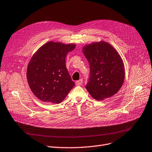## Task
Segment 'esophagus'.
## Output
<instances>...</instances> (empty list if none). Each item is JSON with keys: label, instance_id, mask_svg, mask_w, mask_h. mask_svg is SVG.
Wrapping results in <instances>:
<instances>
[{"label": "esophagus", "instance_id": "esophagus-1", "mask_svg": "<svg viewBox=\"0 0 152 152\" xmlns=\"http://www.w3.org/2000/svg\"><path fill=\"white\" fill-rule=\"evenodd\" d=\"M82 83H83V80H82V79H80V80H77V81L75 82V84H76V86H81V85L82 84Z\"/></svg>", "mask_w": 152, "mask_h": 152}]
</instances>
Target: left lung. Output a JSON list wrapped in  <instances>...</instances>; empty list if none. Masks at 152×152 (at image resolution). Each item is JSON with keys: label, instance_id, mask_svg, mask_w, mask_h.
I'll return each instance as SVG.
<instances>
[{"label": "left lung", "instance_id": "left-lung-1", "mask_svg": "<svg viewBox=\"0 0 152 152\" xmlns=\"http://www.w3.org/2000/svg\"><path fill=\"white\" fill-rule=\"evenodd\" d=\"M82 52L90 65L86 89L93 98L103 100L116 94L125 79L123 60L117 51L104 41L85 45Z\"/></svg>", "mask_w": 152, "mask_h": 152}]
</instances>
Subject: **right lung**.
<instances>
[{"label": "right lung", "instance_id": "right-lung-1", "mask_svg": "<svg viewBox=\"0 0 152 152\" xmlns=\"http://www.w3.org/2000/svg\"><path fill=\"white\" fill-rule=\"evenodd\" d=\"M75 44L48 42L40 47L27 66V78L33 94L40 100L62 102L75 86L65 65L67 53Z\"/></svg>", "mask_w": 152, "mask_h": 152}]
</instances>
